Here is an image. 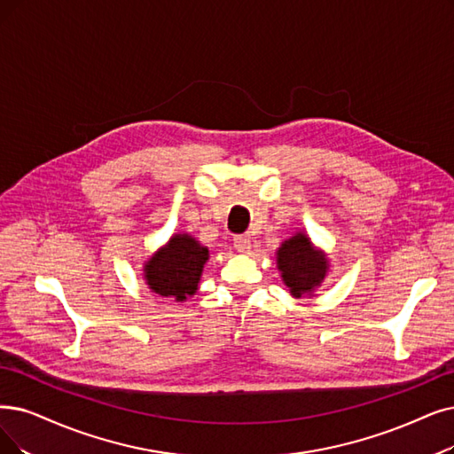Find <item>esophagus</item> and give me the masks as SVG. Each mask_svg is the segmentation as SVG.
<instances>
[{
    "label": "esophagus",
    "mask_w": 454,
    "mask_h": 454,
    "mask_svg": "<svg viewBox=\"0 0 454 454\" xmlns=\"http://www.w3.org/2000/svg\"><path fill=\"white\" fill-rule=\"evenodd\" d=\"M234 247H237L239 253H247L251 249V240L246 234H239V237H234Z\"/></svg>",
    "instance_id": "1"
}]
</instances>
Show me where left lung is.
<instances>
[{"mask_svg": "<svg viewBox=\"0 0 454 454\" xmlns=\"http://www.w3.org/2000/svg\"><path fill=\"white\" fill-rule=\"evenodd\" d=\"M278 268L294 298L309 296L328 274V259L305 232H296L278 249Z\"/></svg>", "mask_w": 454, "mask_h": 454, "instance_id": "1", "label": "left lung"}]
</instances>
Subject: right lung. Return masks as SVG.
<instances>
[{"label": "right lung", "instance_id": "1", "mask_svg": "<svg viewBox=\"0 0 454 454\" xmlns=\"http://www.w3.org/2000/svg\"><path fill=\"white\" fill-rule=\"evenodd\" d=\"M207 261L208 247L190 234H173L171 240L145 262V281L158 296L184 301L197 293Z\"/></svg>", "mask_w": 454, "mask_h": 454}]
</instances>
